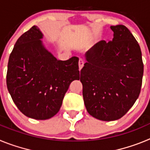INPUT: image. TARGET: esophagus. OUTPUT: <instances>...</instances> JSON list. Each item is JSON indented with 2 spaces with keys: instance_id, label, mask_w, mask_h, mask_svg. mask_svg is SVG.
<instances>
[{
  "instance_id": "esophagus-1",
  "label": "esophagus",
  "mask_w": 150,
  "mask_h": 150,
  "mask_svg": "<svg viewBox=\"0 0 150 150\" xmlns=\"http://www.w3.org/2000/svg\"><path fill=\"white\" fill-rule=\"evenodd\" d=\"M84 64H85V62L83 59H80L79 60V71L81 70L82 68L83 67V66H84Z\"/></svg>"
}]
</instances>
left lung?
<instances>
[{
	"label": "left lung",
	"instance_id": "1",
	"mask_svg": "<svg viewBox=\"0 0 150 150\" xmlns=\"http://www.w3.org/2000/svg\"><path fill=\"white\" fill-rule=\"evenodd\" d=\"M112 41H99L86 52L80 71L87 111L102 121L122 117L138 98L144 64L137 41L125 26H110Z\"/></svg>",
	"mask_w": 150,
	"mask_h": 150
}]
</instances>
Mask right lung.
Returning a JSON list of instances; mask_svg holds the SVG:
<instances>
[{
	"mask_svg": "<svg viewBox=\"0 0 150 150\" xmlns=\"http://www.w3.org/2000/svg\"><path fill=\"white\" fill-rule=\"evenodd\" d=\"M33 26L17 40L9 58L6 86L18 110L31 119L49 120L59 112L74 80L79 79V58L57 59Z\"/></svg>",
	"mask_w": 150,
	"mask_h": 150,
	"instance_id": "obj_1",
	"label": "right lung"
}]
</instances>
